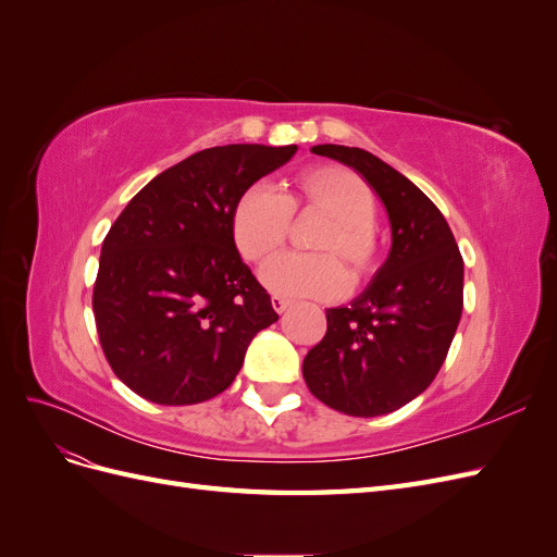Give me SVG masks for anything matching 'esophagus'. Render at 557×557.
Wrapping results in <instances>:
<instances>
[{"instance_id":"1","label":"esophagus","mask_w":557,"mask_h":557,"mask_svg":"<svg viewBox=\"0 0 557 557\" xmlns=\"http://www.w3.org/2000/svg\"><path fill=\"white\" fill-rule=\"evenodd\" d=\"M293 305V301L290 299H285V297H281V295H274L272 297V307H274V311L276 313H283L285 309H288Z\"/></svg>"}]
</instances>
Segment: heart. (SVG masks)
Listing matches in <instances>:
<instances>
[{
	"mask_svg": "<svg viewBox=\"0 0 557 557\" xmlns=\"http://www.w3.org/2000/svg\"><path fill=\"white\" fill-rule=\"evenodd\" d=\"M297 211L327 215L311 248L318 256L285 252L260 269L267 290L281 297L334 299L356 281L374 272L381 252V234L374 223L376 201L369 185L344 166H315L301 172L288 190L269 183H252L232 209V242L248 262H264L283 246ZM336 257L341 259L335 260Z\"/></svg>",
	"mask_w": 557,
	"mask_h": 557,
	"instance_id": "obj_1",
	"label": "heart"
}]
</instances>
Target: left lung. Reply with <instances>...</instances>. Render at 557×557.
I'll list each match as a JSON object with an SVG mask.
<instances>
[{
	"label": "left lung",
	"instance_id": "obj_1",
	"mask_svg": "<svg viewBox=\"0 0 557 557\" xmlns=\"http://www.w3.org/2000/svg\"><path fill=\"white\" fill-rule=\"evenodd\" d=\"M315 156L356 170L383 201L391 252L348 307L327 309V332L301 364L330 409L372 418L397 411L440 372L462 315L465 262L432 199L362 148L323 144Z\"/></svg>",
	"mask_w": 557,
	"mask_h": 557
}]
</instances>
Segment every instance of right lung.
Returning a JSON list of instances; mask_svg holds the SVG:
<instances>
[{
    "label": "right lung",
    "instance_id": "obj_1",
    "mask_svg": "<svg viewBox=\"0 0 557 557\" xmlns=\"http://www.w3.org/2000/svg\"><path fill=\"white\" fill-rule=\"evenodd\" d=\"M297 146L199 150L132 197L102 244L92 311L104 356L129 391L183 407L239 374L246 348L278 320L232 242L239 195Z\"/></svg>",
    "mask_w": 557,
    "mask_h": 557
}]
</instances>
